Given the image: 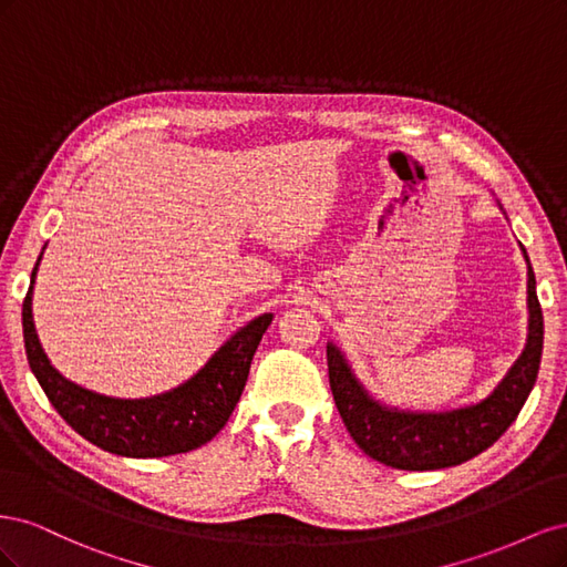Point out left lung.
Returning a JSON list of instances; mask_svg holds the SVG:
<instances>
[{
	"label": "left lung",
	"instance_id": "left-lung-1",
	"mask_svg": "<svg viewBox=\"0 0 567 567\" xmlns=\"http://www.w3.org/2000/svg\"><path fill=\"white\" fill-rule=\"evenodd\" d=\"M499 210L506 215V210ZM527 338L516 362L483 400L440 411L402 409L383 402L359 381L350 359L333 340L326 342L329 381L340 419L367 456L400 471H437L458 466L499 440L516 421L537 381L544 346V317L527 250Z\"/></svg>",
	"mask_w": 567,
	"mask_h": 567
}]
</instances>
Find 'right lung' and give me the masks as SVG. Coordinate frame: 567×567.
I'll return each instance as SVG.
<instances>
[{
  "mask_svg": "<svg viewBox=\"0 0 567 567\" xmlns=\"http://www.w3.org/2000/svg\"><path fill=\"white\" fill-rule=\"evenodd\" d=\"M44 248L30 274V288L23 300V340L30 371L35 373L61 419L96 447L127 458L173 456L210 442L241 400L252 354L274 315L265 312L241 326L192 379L177 388L136 400L111 398L68 381L49 362L42 348L32 317V290H35Z\"/></svg>",
  "mask_w": 567,
  "mask_h": 567,
  "instance_id": "1",
  "label": "right lung"
}]
</instances>
